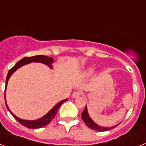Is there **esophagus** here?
<instances>
[{"label":"esophagus","mask_w":146,"mask_h":146,"mask_svg":"<svg viewBox=\"0 0 146 146\" xmlns=\"http://www.w3.org/2000/svg\"><path fill=\"white\" fill-rule=\"evenodd\" d=\"M81 94H82V92H81V91H75V92H74L73 93V94H72V97L74 98V99H76V98L79 97Z\"/></svg>","instance_id":"esophagus-1"}]
</instances>
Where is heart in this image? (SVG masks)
<instances>
[{
  "label": "heart",
  "instance_id": "obj_1",
  "mask_svg": "<svg viewBox=\"0 0 146 146\" xmlns=\"http://www.w3.org/2000/svg\"><path fill=\"white\" fill-rule=\"evenodd\" d=\"M94 70H95V67L94 66H91L88 67L87 69L84 71L83 74L86 76H90L94 73Z\"/></svg>",
  "mask_w": 146,
  "mask_h": 146
}]
</instances>
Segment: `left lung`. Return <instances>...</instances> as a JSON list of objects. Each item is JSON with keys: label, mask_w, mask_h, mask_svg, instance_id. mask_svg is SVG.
Returning a JSON list of instances; mask_svg holds the SVG:
<instances>
[{"label": "left lung", "mask_w": 146, "mask_h": 146, "mask_svg": "<svg viewBox=\"0 0 146 146\" xmlns=\"http://www.w3.org/2000/svg\"><path fill=\"white\" fill-rule=\"evenodd\" d=\"M81 117H82V120L84 121V122L86 123V124L88 126L89 128L92 129L94 130H96V131H108V130L112 129H114L115 127H116L118 124L115 125L113 126H110V127H104V126H101L98 125L97 123H96L91 119V118L90 117L88 114V109H87V106H86L84 110L81 114Z\"/></svg>", "instance_id": "obj_1"}]
</instances>
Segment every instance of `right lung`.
<instances>
[{"instance_id":"1","label":"right lung","mask_w":146,"mask_h":146,"mask_svg":"<svg viewBox=\"0 0 146 146\" xmlns=\"http://www.w3.org/2000/svg\"><path fill=\"white\" fill-rule=\"evenodd\" d=\"M32 62H37V63H42V64H45L47 65V66H49L50 69H52V63L54 62V59L51 57H48V56H44V55H35V56H33V57H25L23 58V59H21L15 65V66H13L9 72H8L7 77H6V88H5V102H6V106L8 110L10 112L12 116L18 121L20 122L22 125H23L24 126L27 127V128L29 129H38V128H42L43 126H47V124L52 121V120L55 118V116L57 114V112L59 108L60 107L62 104L64 102H65L66 101L68 100V99H66L64 100H62V101L59 102L58 103L55 104V106L50 110V111L47 113L46 115H44V116H42V118H38V119L36 120H32V121H30V120H24L21 119V118H18L13 113H11V111L10 110V109L9 108L7 105V103H6V87H7L8 82H9V80L11 77V76L12 75V74L16 70H17L19 68L23 66L26 65V64H31Z\"/></svg>"}]
</instances>
